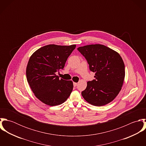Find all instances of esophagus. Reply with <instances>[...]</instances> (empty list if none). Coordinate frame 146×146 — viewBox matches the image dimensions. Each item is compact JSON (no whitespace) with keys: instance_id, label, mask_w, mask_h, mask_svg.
<instances>
[{"instance_id":"34e87169","label":"esophagus","mask_w":146,"mask_h":146,"mask_svg":"<svg viewBox=\"0 0 146 146\" xmlns=\"http://www.w3.org/2000/svg\"><path fill=\"white\" fill-rule=\"evenodd\" d=\"M77 85H78V83H74V86L75 87V86H77Z\"/></svg>"}]
</instances>
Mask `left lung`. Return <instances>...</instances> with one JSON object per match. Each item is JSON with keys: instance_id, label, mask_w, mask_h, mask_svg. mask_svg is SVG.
Wrapping results in <instances>:
<instances>
[{"instance_id": "8db88e82", "label": "left lung", "mask_w": 146, "mask_h": 146, "mask_svg": "<svg viewBox=\"0 0 146 146\" xmlns=\"http://www.w3.org/2000/svg\"><path fill=\"white\" fill-rule=\"evenodd\" d=\"M78 50L86 60L95 79L87 82L82 92L89 104L102 106L112 101L121 89L125 78V65L120 55L101 44L80 46Z\"/></svg>"}]
</instances>
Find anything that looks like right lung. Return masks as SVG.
<instances>
[{"instance_id":"add662e5","label":"right lung","mask_w":146,"mask_h":146,"mask_svg":"<svg viewBox=\"0 0 146 146\" xmlns=\"http://www.w3.org/2000/svg\"><path fill=\"white\" fill-rule=\"evenodd\" d=\"M76 45L50 44L36 50L30 57L26 67V78L36 97L45 104H62L73 89L71 80L60 79L56 72L63 69Z\"/></svg>"}]
</instances>
